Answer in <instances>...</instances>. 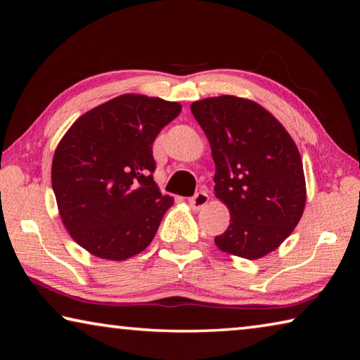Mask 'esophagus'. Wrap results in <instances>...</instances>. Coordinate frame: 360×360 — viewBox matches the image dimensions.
Returning <instances> with one entry per match:
<instances>
[{"label":"esophagus","mask_w":360,"mask_h":360,"mask_svg":"<svg viewBox=\"0 0 360 360\" xmlns=\"http://www.w3.org/2000/svg\"><path fill=\"white\" fill-rule=\"evenodd\" d=\"M209 202V195L205 192H198L193 198H190L188 204L193 210H201L205 204Z\"/></svg>","instance_id":"1"}]
</instances>
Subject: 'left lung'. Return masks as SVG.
Masks as SVG:
<instances>
[{"instance_id": "left-lung-1", "label": "left lung", "mask_w": 360, "mask_h": 360, "mask_svg": "<svg viewBox=\"0 0 360 360\" xmlns=\"http://www.w3.org/2000/svg\"><path fill=\"white\" fill-rule=\"evenodd\" d=\"M192 110L212 148L215 196L231 224L215 244L229 255L262 258L292 233L307 204L303 162L292 137L249 98L209 97Z\"/></svg>"}]
</instances>
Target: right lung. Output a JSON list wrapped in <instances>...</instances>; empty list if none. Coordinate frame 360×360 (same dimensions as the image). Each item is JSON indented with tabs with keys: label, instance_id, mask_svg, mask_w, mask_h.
<instances>
[{
	"label": "right lung",
	"instance_id": "add662e5",
	"mask_svg": "<svg viewBox=\"0 0 360 360\" xmlns=\"http://www.w3.org/2000/svg\"><path fill=\"white\" fill-rule=\"evenodd\" d=\"M182 106L124 94L89 110L58 142L52 188L72 240L94 257L124 262L148 246L173 198L153 179V142Z\"/></svg>",
	"mask_w": 360,
	"mask_h": 360
}]
</instances>
